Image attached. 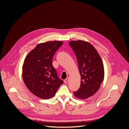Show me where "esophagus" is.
Here are the masks:
<instances>
[{
	"instance_id": "esophagus-1",
	"label": "esophagus",
	"mask_w": 129,
	"mask_h": 129,
	"mask_svg": "<svg viewBox=\"0 0 129 129\" xmlns=\"http://www.w3.org/2000/svg\"><path fill=\"white\" fill-rule=\"evenodd\" d=\"M68 81H69V78H68V77H67V79H66L64 80V83H67L68 82Z\"/></svg>"
}]
</instances>
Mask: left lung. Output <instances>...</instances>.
<instances>
[{
  "instance_id": "obj_1",
  "label": "left lung",
  "mask_w": 129,
  "mask_h": 129,
  "mask_svg": "<svg viewBox=\"0 0 129 129\" xmlns=\"http://www.w3.org/2000/svg\"><path fill=\"white\" fill-rule=\"evenodd\" d=\"M69 45L76 56L81 75L80 87L74 95L80 100H85L94 95L103 81V62L90 43L79 40L70 41Z\"/></svg>"
}]
</instances>
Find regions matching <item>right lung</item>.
Segmentation results:
<instances>
[{
	"label": "right lung",
	"instance_id": "1",
	"mask_svg": "<svg viewBox=\"0 0 129 129\" xmlns=\"http://www.w3.org/2000/svg\"><path fill=\"white\" fill-rule=\"evenodd\" d=\"M62 41L38 44L28 53L22 66V78L29 90L42 99L52 98L63 83L53 66V57Z\"/></svg>",
	"mask_w": 129,
	"mask_h": 129
}]
</instances>
